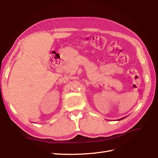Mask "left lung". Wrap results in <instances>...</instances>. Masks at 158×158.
<instances>
[{"label":"left lung","instance_id":"left-lung-1","mask_svg":"<svg viewBox=\"0 0 158 158\" xmlns=\"http://www.w3.org/2000/svg\"><path fill=\"white\" fill-rule=\"evenodd\" d=\"M127 117H123V118H120V119H118V120H117V121H120V120H122V119H123V118H126Z\"/></svg>","mask_w":158,"mask_h":158}]
</instances>
